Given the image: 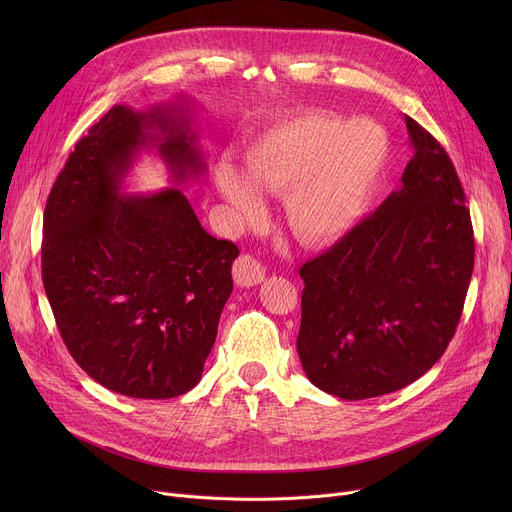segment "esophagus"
I'll list each match as a JSON object with an SVG mask.
<instances>
[{"label": "esophagus", "instance_id": "34e87169", "mask_svg": "<svg viewBox=\"0 0 512 512\" xmlns=\"http://www.w3.org/2000/svg\"><path fill=\"white\" fill-rule=\"evenodd\" d=\"M232 276H234L236 286H240V288L257 286L265 280V267L253 255H240L234 261Z\"/></svg>", "mask_w": 512, "mask_h": 512}]
</instances>
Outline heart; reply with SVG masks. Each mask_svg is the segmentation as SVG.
Listing matches in <instances>:
<instances>
[{
  "label": "heart",
  "instance_id": "1",
  "mask_svg": "<svg viewBox=\"0 0 512 512\" xmlns=\"http://www.w3.org/2000/svg\"><path fill=\"white\" fill-rule=\"evenodd\" d=\"M390 159L382 124L307 112L261 134L242 170L224 159L218 191L247 218L263 209L259 191L280 195L292 232L309 245H326L365 220Z\"/></svg>",
  "mask_w": 512,
  "mask_h": 512
}]
</instances>
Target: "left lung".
I'll return each mask as SVG.
<instances>
[{"instance_id":"obj_1","label":"left lung","mask_w":512,"mask_h":512,"mask_svg":"<svg viewBox=\"0 0 512 512\" xmlns=\"http://www.w3.org/2000/svg\"><path fill=\"white\" fill-rule=\"evenodd\" d=\"M402 184L301 267L297 351L313 386L344 400L396 392L444 355L461 319L475 242L444 147L405 116Z\"/></svg>"}]
</instances>
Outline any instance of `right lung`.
I'll list each match as a JSON object with an SVG mask.
<instances>
[{"instance_id": "add662e5", "label": "right lung", "mask_w": 512, "mask_h": 512, "mask_svg": "<svg viewBox=\"0 0 512 512\" xmlns=\"http://www.w3.org/2000/svg\"><path fill=\"white\" fill-rule=\"evenodd\" d=\"M193 99L114 105L70 153L43 213V286L64 344L91 378L130 398H174L201 380L238 249L201 226L182 186L207 172ZM143 150L171 174L128 196Z\"/></svg>"}]
</instances>
